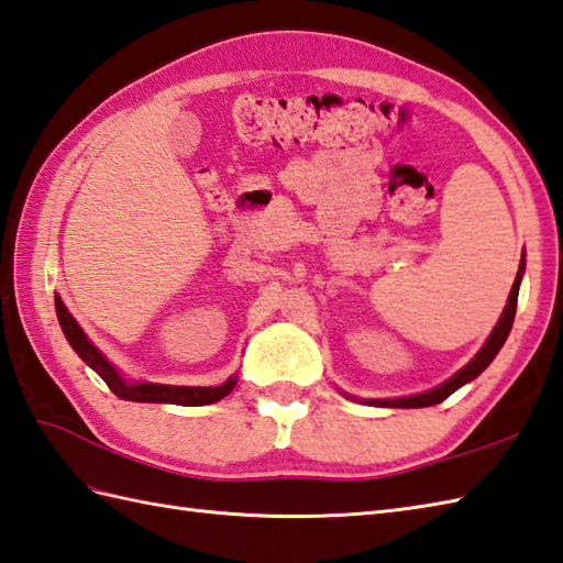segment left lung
<instances>
[{"instance_id":"left-lung-1","label":"left lung","mask_w":563,"mask_h":563,"mask_svg":"<svg viewBox=\"0 0 563 563\" xmlns=\"http://www.w3.org/2000/svg\"><path fill=\"white\" fill-rule=\"evenodd\" d=\"M522 272H526V257H520V267L516 274V282L510 286V294H508V303L504 308L501 318H498L496 328L492 330L489 340L484 342V346L477 352L467 366H462L453 378H448L443 385L433 387L429 393H421V395H411V397H395V399H361V402L366 405H376V407H405V409H415V407H431V405H439L443 402L445 397H451L457 387H462L465 383L474 380L479 376V373L492 364L494 356L498 354V349L504 346V342L508 340V332L514 328V318H516V308H518V289H520V279H522Z\"/></svg>"}]
</instances>
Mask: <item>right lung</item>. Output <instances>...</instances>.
I'll return each mask as SVG.
<instances>
[{
    "instance_id": "1",
    "label": "right lung",
    "mask_w": 563,
    "mask_h": 563,
    "mask_svg": "<svg viewBox=\"0 0 563 563\" xmlns=\"http://www.w3.org/2000/svg\"><path fill=\"white\" fill-rule=\"evenodd\" d=\"M55 310H57L59 328L65 332L74 352L84 358V364H89L98 376L106 380V385L120 399H130V402H164V405H180V407H202V405L219 402V399L227 397L235 387V376H231L227 383H221L217 387H187V385L124 380L118 373V368L112 366L110 361L91 344L89 336L84 334L79 322L71 318V313L67 310V306L62 303L59 296H55Z\"/></svg>"
}]
</instances>
